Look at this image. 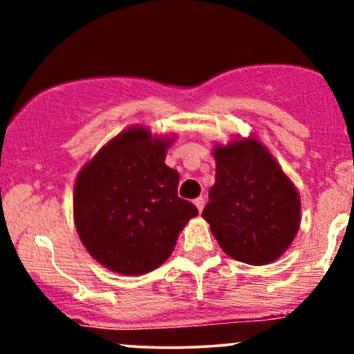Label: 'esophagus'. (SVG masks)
I'll return each instance as SVG.
<instances>
[{"instance_id":"obj_1","label":"esophagus","mask_w":354,"mask_h":354,"mask_svg":"<svg viewBox=\"0 0 354 354\" xmlns=\"http://www.w3.org/2000/svg\"><path fill=\"white\" fill-rule=\"evenodd\" d=\"M194 206H196L198 208V211H203V208H205V198L203 196H200V198H196V200H194Z\"/></svg>"}]
</instances>
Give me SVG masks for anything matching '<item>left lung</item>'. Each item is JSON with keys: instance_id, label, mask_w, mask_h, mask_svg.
<instances>
[{"instance_id": "8db88e82", "label": "left lung", "mask_w": 354, "mask_h": 354, "mask_svg": "<svg viewBox=\"0 0 354 354\" xmlns=\"http://www.w3.org/2000/svg\"><path fill=\"white\" fill-rule=\"evenodd\" d=\"M216 178L201 216L221 250L236 261L261 266L290 248L301 221L293 181L256 136L213 148Z\"/></svg>"}]
</instances>
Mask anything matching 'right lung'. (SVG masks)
I'll return each instance as SVG.
<instances>
[{
  "mask_svg": "<svg viewBox=\"0 0 354 354\" xmlns=\"http://www.w3.org/2000/svg\"><path fill=\"white\" fill-rule=\"evenodd\" d=\"M174 136L136 124L109 140L76 176L73 218L88 253L108 270L145 274L173 253L198 214L178 198L180 174L166 166Z\"/></svg>",
  "mask_w": 354,
  "mask_h": 354,
  "instance_id": "1",
  "label": "right lung"
}]
</instances>
